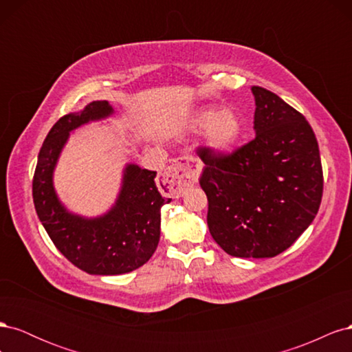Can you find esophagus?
I'll return each instance as SVG.
<instances>
[{"instance_id": "obj_1", "label": "esophagus", "mask_w": 352, "mask_h": 352, "mask_svg": "<svg viewBox=\"0 0 352 352\" xmlns=\"http://www.w3.org/2000/svg\"><path fill=\"white\" fill-rule=\"evenodd\" d=\"M202 164L192 155L179 157L172 166L166 168L163 175V184L172 195H180L185 190L198 182Z\"/></svg>"}]
</instances>
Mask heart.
<instances>
[{"mask_svg": "<svg viewBox=\"0 0 352 352\" xmlns=\"http://www.w3.org/2000/svg\"><path fill=\"white\" fill-rule=\"evenodd\" d=\"M189 131L201 133L206 131V140L211 150L226 153L235 146L243 132L241 117L230 109L216 107L199 109L189 122Z\"/></svg>", "mask_w": 352, "mask_h": 352, "instance_id": "b5f03b06", "label": "heart"}]
</instances>
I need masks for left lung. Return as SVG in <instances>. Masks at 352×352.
<instances>
[{
  "instance_id": "1",
  "label": "left lung",
  "mask_w": 352,
  "mask_h": 352,
  "mask_svg": "<svg viewBox=\"0 0 352 352\" xmlns=\"http://www.w3.org/2000/svg\"><path fill=\"white\" fill-rule=\"evenodd\" d=\"M255 138L229 155L198 151L212 239L233 257L270 258L311 225L323 195L316 135L278 95L251 88Z\"/></svg>"
}]
</instances>
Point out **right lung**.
<instances>
[{"label": "right lung", "mask_w": 352, "mask_h": 352, "mask_svg": "<svg viewBox=\"0 0 352 352\" xmlns=\"http://www.w3.org/2000/svg\"><path fill=\"white\" fill-rule=\"evenodd\" d=\"M107 101H92L78 113L63 116L51 127L38 155L32 194L36 214L65 257L89 274L129 273L153 257L160 241L162 207L170 198L158 192L157 172L129 163L111 208L97 217L69 211L54 188V170L70 132L113 116Z\"/></svg>", "instance_id": "1"}]
</instances>
